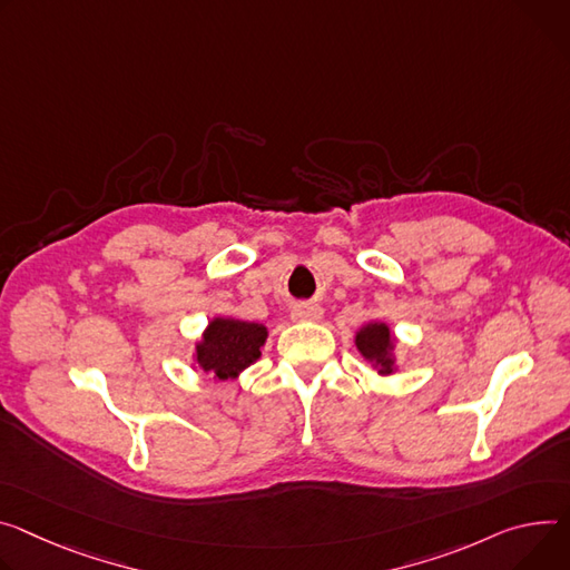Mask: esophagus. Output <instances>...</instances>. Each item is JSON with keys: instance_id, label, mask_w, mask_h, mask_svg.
<instances>
[{"instance_id": "esophagus-1", "label": "esophagus", "mask_w": 570, "mask_h": 570, "mask_svg": "<svg viewBox=\"0 0 570 570\" xmlns=\"http://www.w3.org/2000/svg\"><path fill=\"white\" fill-rule=\"evenodd\" d=\"M323 314H325L323 306H318V304H297V306H293L291 318L299 321V323H316L323 318Z\"/></svg>"}]
</instances>
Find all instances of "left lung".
<instances>
[{
    "label": "left lung",
    "instance_id": "8db88e82",
    "mask_svg": "<svg viewBox=\"0 0 570 570\" xmlns=\"http://www.w3.org/2000/svg\"><path fill=\"white\" fill-rule=\"evenodd\" d=\"M354 347L364 356L380 377L395 375L400 371L397 361V336L384 321H368L354 334Z\"/></svg>",
    "mask_w": 570,
    "mask_h": 570
}]
</instances>
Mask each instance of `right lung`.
<instances>
[{"mask_svg": "<svg viewBox=\"0 0 570 570\" xmlns=\"http://www.w3.org/2000/svg\"><path fill=\"white\" fill-rule=\"evenodd\" d=\"M268 341V327L262 323L240 321L234 316H214L195 341L193 364L214 382L238 380L262 356Z\"/></svg>", "mask_w": 570, "mask_h": 570, "instance_id": "right-lung-1", "label": "right lung"}]
</instances>
